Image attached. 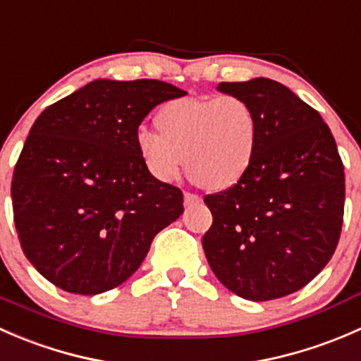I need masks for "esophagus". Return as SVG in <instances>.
I'll return each mask as SVG.
<instances>
[{"mask_svg": "<svg viewBox=\"0 0 361 361\" xmlns=\"http://www.w3.org/2000/svg\"><path fill=\"white\" fill-rule=\"evenodd\" d=\"M185 204H197L201 202V195L197 194H192V192H185Z\"/></svg>", "mask_w": 361, "mask_h": 361, "instance_id": "obj_1", "label": "esophagus"}]
</instances>
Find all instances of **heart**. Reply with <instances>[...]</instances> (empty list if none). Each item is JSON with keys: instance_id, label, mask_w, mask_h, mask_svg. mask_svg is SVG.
Here are the masks:
<instances>
[{"instance_id": "b5f03b06", "label": "heart", "mask_w": 361, "mask_h": 361, "mask_svg": "<svg viewBox=\"0 0 361 361\" xmlns=\"http://www.w3.org/2000/svg\"><path fill=\"white\" fill-rule=\"evenodd\" d=\"M159 129L137 133L136 145L147 169L173 181L183 169L206 190H225L248 171L258 140L253 108L239 96L183 97L167 103Z\"/></svg>"}]
</instances>
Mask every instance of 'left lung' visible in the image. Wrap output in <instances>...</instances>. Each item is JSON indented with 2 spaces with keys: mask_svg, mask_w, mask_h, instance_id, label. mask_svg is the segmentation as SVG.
Returning a JSON list of instances; mask_svg holds the SVG:
<instances>
[{
  "mask_svg": "<svg viewBox=\"0 0 361 361\" xmlns=\"http://www.w3.org/2000/svg\"><path fill=\"white\" fill-rule=\"evenodd\" d=\"M220 92L253 108L258 140L245 176L204 202L213 224L202 238L211 271L255 302L285 297L332 258L344 221V164L319 113L279 82H221Z\"/></svg>",
  "mask_w": 361,
  "mask_h": 361,
  "instance_id": "obj_1",
  "label": "left lung"
}]
</instances>
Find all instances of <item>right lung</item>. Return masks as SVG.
Segmentation results:
<instances>
[{"instance_id":"add662e5","label":"right lung","mask_w":361,"mask_h":361,"mask_svg":"<svg viewBox=\"0 0 361 361\" xmlns=\"http://www.w3.org/2000/svg\"><path fill=\"white\" fill-rule=\"evenodd\" d=\"M185 94L160 80H96L32 123L12 176L13 221L52 285L78 295L122 285L183 213V192L152 176L136 137L157 104Z\"/></svg>"}]
</instances>
